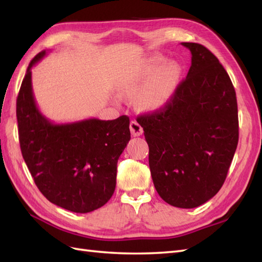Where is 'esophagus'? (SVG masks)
<instances>
[{
	"label": "esophagus",
	"instance_id": "34e87169",
	"mask_svg": "<svg viewBox=\"0 0 262 262\" xmlns=\"http://www.w3.org/2000/svg\"><path fill=\"white\" fill-rule=\"evenodd\" d=\"M130 133L133 136H141L143 134V127L140 125V122L136 120H132L130 121Z\"/></svg>",
	"mask_w": 262,
	"mask_h": 262
}]
</instances>
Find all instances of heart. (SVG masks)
Listing matches in <instances>:
<instances>
[{
  "instance_id": "b5f03b06",
  "label": "heart",
  "mask_w": 262,
  "mask_h": 262,
  "mask_svg": "<svg viewBox=\"0 0 262 262\" xmlns=\"http://www.w3.org/2000/svg\"><path fill=\"white\" fill-rule=\"evenodd\" d=\"M163 57L152 56L133 68L120 83L126 94L140 93L138 102L145 109H158L173 96L179 79V69L173 63H163Z\"/></svg>"
}]
</instances>
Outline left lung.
<instances>
[{"mask_svg":"<svg viewBox=\"0 0 262 262\" xmlns=\"http://www.w3.org/2000/svg\"><path fill=\"white\" fill-rule=\"evenodd\" d=\"M187 77L160 111L137 121L148 144L154 187L165 203L194 208L219 192L238 142L234 86L220 60L196 42Z\"/></svg>","mask_w":262,"mask_h":262,"instance_id":"obj_1","label":"left lung"}]
</instances>
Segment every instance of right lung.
<instances>
[{
	"label": "right lung",
	"mask_w": 262,
	"mask_h": 262,
	"mask_svg": "<svg viewBox=\"0 0 262 262\" xmlns=\"http://www.w3.org/2000/svg\"><path fill=\"white\" fill-rule=\"evenodd\" d=\"M46 54L40 52L30 62L16 99L21 153L49 202L74 213H90L115 191L117 162L130 140L129 118L68 124L46 118L37 107L31 82V69Z\"/></svg>",
	"instance_id": "1"
}]
</instances>
